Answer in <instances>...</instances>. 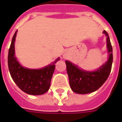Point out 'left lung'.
I'll return each instance as SVG.
<instances>
[{
    "instance_id": "8db88e82",
    "label": "left lung",
    "mask_w": 122,
    "mask_h": 122,
    "mask_svg": "<svg viewBox=\"0 0 122 122\" xmlns=\"http://www.w3.org/2000/svg\"><path fill=\"white\" fill-rule=\"evenodd\" d=\"M103 33L107 37V47L110 54L106 64L97 70L93 72L86 71L79 69L70 61L65 62L70 85L74 92L85 94L94 92L102 86L110 75L113 63V49L108 33L105 30Z\"/></svg>"
}]
</instances>
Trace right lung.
<instances>
[{"label":"right lung","instance_id":"right-lung-1","mask_svg":"<svg viewBox=\"0 0 122 122\" xmlns=\"http://www.w3.org/2000/svg\"><path fill=\"white\" fill-rule=\"evenodd\" d=\"M16 33L12 37L8 53V67L12 80L21 90L30 95H41L49 89L51 81L55 69L53 65L40 70H30L21 66L14 57V41Z\"/></svg>","mask_w":122,"mask_h":122}]
</instances>
